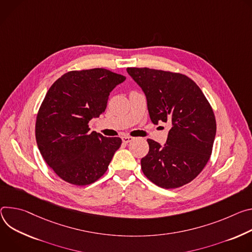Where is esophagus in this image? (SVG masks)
<instances>
[{
    "mask_svg": "<svg viewBox=\"0 0 252 252\" xmlns=\"http://www.w3.org/2000/svg\"><path fill=\"white\" fill-rule=\"evenodd\" d=\"M133 140V137H130V136H124L122 137V141L123 143H129Z\"/></svg>",
    "mask_w": 252,
    "mask_h": 252,
    "instance_id": "esophagus-1",
    "label": "esophagus"
}]
</instances>
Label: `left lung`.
Returning a JSON list of instances; mask_svg holds the SVG:
<instances>
[{
  "label": "left lung",
  "instance_id": "obj_1",
  "mask_svg": "<svg viewBox=\"0 0 252 252\" xmlns=\"http://www.w3.org/2000/svg\"><path fill=\"white\" fill-rule=\"evenodd\" d=\"M146 96L153 124H171L164 145L148 139L141 159L144 175L159 187L183 186L207 164L215 139L213 110L196 83L185 75L149 68H127Z\"/></svg>",
  "mask_w": 252,
  "mask_h": 252
}]
</instances>
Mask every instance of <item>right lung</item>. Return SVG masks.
<instances>
[{
    "label": "right lung",
    "mask_w": 252,
    "mask_h": 252,
    "mask_svg": "<svg viewBox=\"0 0 252 252\" xmlns=\"http://www.w3.org/2000/svg\"><path fill=\"white\" fill-rule=\"evenodd\" d=\"M126 77L96 68L64 74L48 90L36 121V140L46 163L64 181L88 185L106 171L121 146L119 137L89 132L109 95Z\"/></svg>",
    "instance_id": "add662e5"
}]
</instances>
